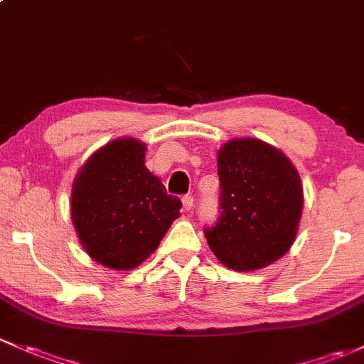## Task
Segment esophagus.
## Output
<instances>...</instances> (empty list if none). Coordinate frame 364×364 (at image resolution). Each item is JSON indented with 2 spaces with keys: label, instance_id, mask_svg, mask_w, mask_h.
<instances>
[{
  "label": "esophagus",
  "instance_id": "34e87169",
  "mask_svg": "<svg viewBox=\"0 0 364 364\" xmlns=\"http://www.w3.org/2000/svg\"><path fill=\"white\" fill-rule=\"evenodd\" d=\"M181 202H183V209H185V211H192V208H193L192 195H185V197L181 198Z\"/></svg>",
  "mask_w": 364,
  "mask_h": 364
}]
</instances>
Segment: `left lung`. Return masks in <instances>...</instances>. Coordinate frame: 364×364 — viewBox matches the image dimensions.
<instances>
[{
	"label": "left lung",
	"instance_id": "1",
	"mask_svg": "<svg viewBox=\"0 0 364 364\" xmlns=\"http://www.w3.org/2000/svg\"><path fill=\"white\" fill-rule=\"evenodd\" d=\"M221 216L205 230L218 259L252 272L284 256L296 239L304 186L291 160L256 137H235L218 151Z\"/></svg>",
	"mask_w": 364,
	"mask_h": 364
}]
</instances>
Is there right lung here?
Instances as JSON below:
<instances>
[{
  "label": "right lung",
  "mask_w": 364,
  "mask_h": 364,
  "mask_svg": "<svg viewBox=\"0 0 364 364\" xmlns=\"http://www.w3.org/2000/svg\"><path fill=\"white\" fill-rule=\"evenodd\" d=\"M146 144L118 137L90 155L73 181L71 220L83 250L113 270H132L159 247L181 200L144 166Z\"/></svg>",
  "instance_id": "add662e5"
}]
</instances>
